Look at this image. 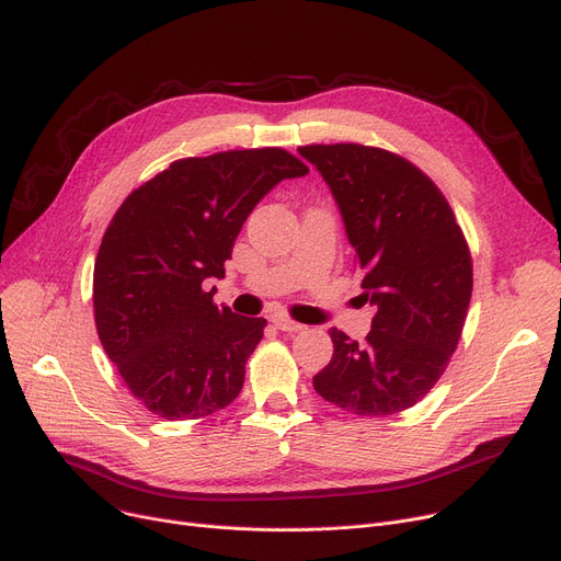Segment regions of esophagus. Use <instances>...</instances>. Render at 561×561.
I'll return each instance as SVG.
<instances>
[{
	"label": "esophagus",
	"mask_w": 561,
	"mask_h": 561,
	"mask_svg": "<svg viewBox=\"0 0 561 561\" xmlns=\"http://www.w3.org/2000/svg\"><path fill=\"white\" fill-rule=\"evenodd\" d=\"M273 322H275V328H277V330H282V332H288V334L307 330L305 325H300V322L290 320V318H286V316H275V318H273Z\"/></svg>",
	"instance_id": "esophagus-1"
}]
</instances>
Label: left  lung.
Wrapping results in <instances>:
<instances>
[{
  "mask_svg": "<svg viewBox=\"0 0 561 561\" xmlns=\"http://www.w3.org/2000/svg\"><path fill=\"white\" fill-rule=\"evenodd\" d=\"M298 152L332 188L377 309L364 343L330 330L334 355L313 389L350 414H398L430 393L459 343L473 293L466 236L444 193L400 154L357 142Z\"/></svg>",
  "mask_w": 561,
  "mask_h": 561,
  "instance_id": "left-lung-1",
  "label": "left lung"
}]
</instances>
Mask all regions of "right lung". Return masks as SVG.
Instances as JSON below:
<instances>
[{
	"label": "right lung",
	"mask_w": 561,
	"mask_h": 561,
	"mask_svg": "<svg viewBox=\"0 0 561 561\" xmlns=\"http://www.w3.org/2000/svg\"><path fill=\"white\" fill-rule=\"evenodd\" d=\"M309 168L282 147L172 161L115 211L95 259L100 341L127 389L159 419L195 421L241 393L263 318L214 305L204 282L259 199Z\"/></svg>",
	"instance_id": "obj_1"
}]
</instances>
